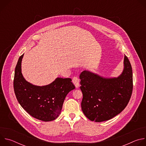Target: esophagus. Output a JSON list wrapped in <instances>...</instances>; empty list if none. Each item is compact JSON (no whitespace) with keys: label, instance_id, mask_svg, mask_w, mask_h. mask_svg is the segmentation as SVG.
I'll return each mask as SVG.
<instances>
[{"label":"esophagus","instance_id":"esophagus-1","mask_svg":"<svg viewBox=\"0 0 146 146\" xmlns=\"http://www.w3.org/2000/svg\"><path fill=\"white\" fill-rule=\"evenodd\" d=\"M72 82H73V84H74L76 88H77L79 87V86H80V84H79L80 81H79V79H78L77 77H74L73 78V79H72Z\"/></svg>","mask_w":146,"mask_h":146}]
</instances>
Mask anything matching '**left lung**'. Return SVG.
I'll use <instances>...</instances> for the list:
<instances>
[{
	"instance_id": "left-lung-1",
	"label": "left lung",
	"mask_w": 146,
	"mask_h": 146,
	"mask_svg": "<svg viewBox=\"0 0 146 146\" xmlns=\"http://www.w3.org/2000/svg\"><path fill=\"white\" fill-rule=\"evenodd\" d=\"M123 70L117 77L105 78L84 70L80 75L82 92L81 109L91 121H108L127 106L133 90L132 69L125 55Z\"/></svg>"
}]
</instances>
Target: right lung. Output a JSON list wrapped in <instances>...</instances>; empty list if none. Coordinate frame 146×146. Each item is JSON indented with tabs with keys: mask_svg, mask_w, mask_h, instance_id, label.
Segmentation results:
<instances>
[{
	"mask_svg": "<svg viewBox=\"0 0 146 146\" xmlns=\"http://www.w3.org/2000/svg\"><path fill=\"white\" fill-rule=\"evenodd\" d=\"M24 54L15 69L14 90L20 105L31 116L43 121L55 119L60 114L68 94L75 88L70 78H56L51 84L37 86L28 82L21 72Z\"/></svg>",
	"mask_w": 146,
	"mask_h": 146,
	"instance_id": "1",
	"label": "right lung"
}]
</instances>
